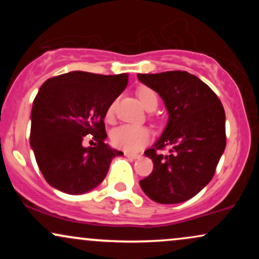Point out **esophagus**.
<instances>
[{"mask_svg":"<svg viewBox=\"0 0 259 259\" xmlns=\"http://www.w3.org/2000/svg\"><path fill=\"white\" fill-rule=\"evenodd\" d=\"M124 154H125V157H127V158H129V159H139L140 157H141V156H140V154H136V153L125 152Z\"/></svg>","mask_w":259,"mask_h":259,"instance_id":"34e87169","label":"esophagus"}]
</instances>
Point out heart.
Here are the masks:
<instances>
[{
	"mask_svg": "<svg viewBox=\"0 0 259 259\" xmlns=\"http://www.w3.org/2000/svg\"><path fill=\"white\" fill-rule=\"evenodd\" d=\"M139 100L141 101L142 106L147 111H154L158 107L159 100L157 94L150 88H141L138 90ZM113 112H114V103L108 107L106 112V119L112 120ZM151 134L148 129L144 126L132 125V124H124L115 127L111 134L112 144L120 150L127 151V152H136L140 148L150 141Z\"/></svg>",
	"mask_w": 259,
	"mask_h": 259,
	"instance_id": "b5f03b06",
	"label": "heart"
}]
</instances>
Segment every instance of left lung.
Wrapping results in <instances>:
<instances>
[{
	"mask_svg": "<svg viewBox=\"0 0 259 259\" xmlns=\"http://www.w3.org/2000/svg\"><path fill=\"white\" fill-rule=\"evenodd\" d=\"M158 92L169 114L167 126L152 148L145 151L153 170L140 186L157 203L190 200L212 180L227 145L225 112L218 96L197 76L181 70L138 74ZM168 148L167 156L156 152Z\"/></svg>",
	"mask_w": 259,
	"mask_h": 259,
	"instance_id": "obj_1",
	"label": "left lung"
}]
</instances>
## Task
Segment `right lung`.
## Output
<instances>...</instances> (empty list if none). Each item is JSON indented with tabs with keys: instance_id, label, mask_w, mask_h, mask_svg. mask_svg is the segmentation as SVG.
Returning <instances> with one entry per match:
<instances>
[{
	"instance_id": "1",
	"label": "right lung",
	"mask_w": 259,
	"mask_h": 259,
	"mask_svg": "<svg viewBox=\"0 0 259 259\" xmlns=\"http://www.w3.org/2000/svg\"><path fill=\"white\" fill-rule=\"evenodd\" d=\"M127 74L70 72L44 82L31 109L30 145L45 180L69 195H81L102 183L111 160L121 156L106 144L108 107L124 91ZM92 135L94 148L82 141Z\"/></svg>"
}]
</instances>
